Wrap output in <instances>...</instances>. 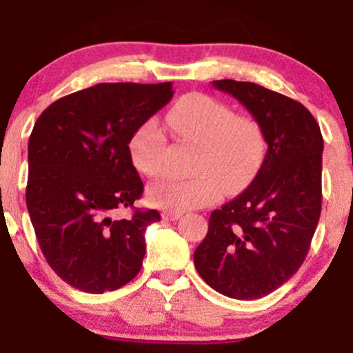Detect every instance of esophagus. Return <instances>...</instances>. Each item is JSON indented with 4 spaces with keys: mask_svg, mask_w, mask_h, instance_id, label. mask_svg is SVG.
Instances as JSON below:
<instances>
[{
    "mask_svg": "<svg viewBox=\"0 0 353 353\" xmlns=\"http://www.w3.org/2000/svg\"><path fill=\"white\" fill-rule=\"evenodd\" d=\"M182 216V212H171V210H165V212H163V219H165V221H177Z\"/></svg>",
    "mask_w": 353,
    "mask_h": 353,
    "instance_id": "1",
    "label": "esophagus"
}]
</instances>
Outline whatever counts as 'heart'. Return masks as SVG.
<instances>
[{
	"instance_id": "1",
	"label": "heart",
	"mask_w": 353,
	"mask_h": 353,
	"mask_svg": "<svg viewBox=\"0 0 353 353\" xmlns=\"http://www.w3.org/2000/svg\"><path fill=\"white\" fill-rule=\"evenodd\" d=\"M169 124L181 136L201 144L189 179L163 177L148 188L154 208L182 212L221 199L224 189L245 185L261 168L265 152L264 131L249 116H236L232 108L208 94L184 96L171 109ZM129 156L144 176H157L164 168L168 137L156 119H145L129 139Z\"/></svg>"
}]
</instances>
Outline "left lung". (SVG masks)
I'll return each mask as SVG.
<instances>
[{"instance_id":"1","label":"left lung","mask_w":353,"mask_h":353,"mask_svg":"<svg viewBox=\"0 0 353 353\" xmlns=\"http://www.w3.org/2000/svg\"><path fill=\"white\" fill-rule=\"evenodd\" d=\"M212 84L252 114L267 152L244 192L210 214L194 265L214 290L252 301L279 289L305 261L322 209L323 139L299 101L244 81Z\"/></svg>"}]
</instances>
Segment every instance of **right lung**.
<instances>
[{
    "label": "right lung",
    "mask_w": 353,
    "mask_h": 353,
    "mask_svg": "<svg viewBox=\"0 0 353 353\" xmlns=\"http://www.w3.org/2000/svg\"><path fill=\"white\" fill-rule=\"evenodd\" d=\"M172 94L171 83H101L54 101L36 121L28 212L44 259L74 289L103 294L139 274L145 228L161 216L134 208L144 184L128 145ZM125 207L133 216L116 219Z\"/></svg>",
    "instance_id": "right-lung-1"
}]
</instances>
